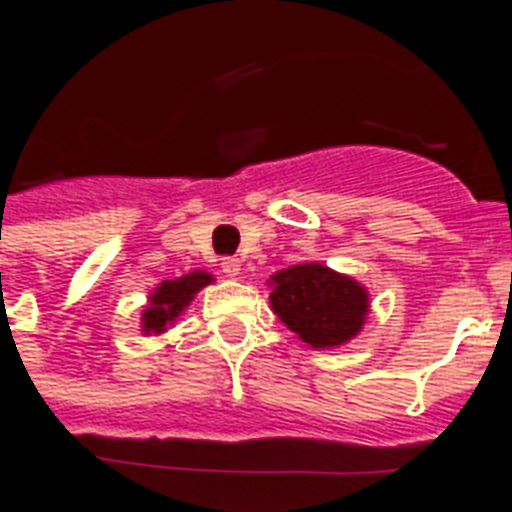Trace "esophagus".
Wrapping results in <instances>:
<instances>
[{"mask_svg": "<svg viewBox=\"0 0 512 512\" xmlns=\"http://www.w3.org/2000/svg\"><path fill=\"white\" fill-rule=\"evenodd\" d=\"M221 270H224L229 278H237L239 270H242V262H239V257H224V260H221Z\"/></svg>", "mask_w": 512, "mask_h": 512, "instance_id": "obj_1", "label": "esophagus"}]
</instances>
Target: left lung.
<instances>
[{"label":"left lung","mask_w":512,"mask_h":512,"mask_svg":"<svg viewBox=\"0 0 512 512\" xmlns=\"http://www.w3.org/2000/svg\"><path fill=\"white\" fill-rule=\"evenodd\" d=\"M273 283L270 306L311 348L342 345L361 332L368 293L348 275L306 262L273 275Z\"/></svg>","instance_id":"obj_1"}]
</instances>
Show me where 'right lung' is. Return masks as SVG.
<instances>
[{
  "instance_id": "obj_1",
  "label": "right lung",
  "mask_w": 512,
  "mask_h": 512,
  "mask_svg": "<svg viewBox=\"0 0 512 512\" xmlns=\"http://www.w3.org/2000/svg\"><path fill=\"white\" fill-rule=\"evenodd\" d=\"M208 283V273H188L177 281H164L151 293V304L144 311V332H164V327L180 317V311L193 301L195 291H201Z\"/></svg>"
}]
</instances>
